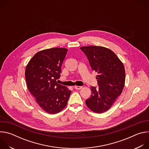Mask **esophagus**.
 <instances>
[{"mask_svg": "<svg viewBox=\"0 0 149 149\" xmlns=\"http://www.w3.org/2000/svg\"><path fill=\"white\" fill-rule=\"evenodd\" d=\"M74 88L75 90H81L82 88V87H81V86H75Z\"/></svg>", "mask_w": 149, "mask_h": 149, "instance_id": "obj_1", "label": "esophagus"}]
</instances>
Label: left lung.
Returning a JSON list of instances; mask_svg holds the SVG:
<instances>
[{"label": "left lung", "mask_w": 149, "mask_h": 149, "mask_svg": "<svg viewBox=\"0 0 149 149\" xmlns=\"http://www.w3.org/2000/svg\"><path fill=\"white\" fill-rule=\"evenodd\" d=\"M93 71L97 72L98 88L91 87V95L86 101L93 112L102 113L109 110L121 94L125 83L123 62L111 49L99 46L82 47Z\"/></svg>", "instance_id": "8db88e82"}]
</instances>
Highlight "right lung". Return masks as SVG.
<instances>
[{
	"mask_svg": "<svg viewBox=\"0 0 149 149\" xmlns=\"http://www.w3.org/2000/svg\"><path fill=\"white\" fill-rule=\"evenodd\" d=\"M68 49L53 48L37 52L25 69L28 88L45 111L54 114L65 107L71 93L67 87L58 84L61 66Z\"/></svg>",
	"mask_w": 149,
	"mask_h": 149,
	"instance_id": "obj_1",
	"label": "right lung"
}]
</instances>
